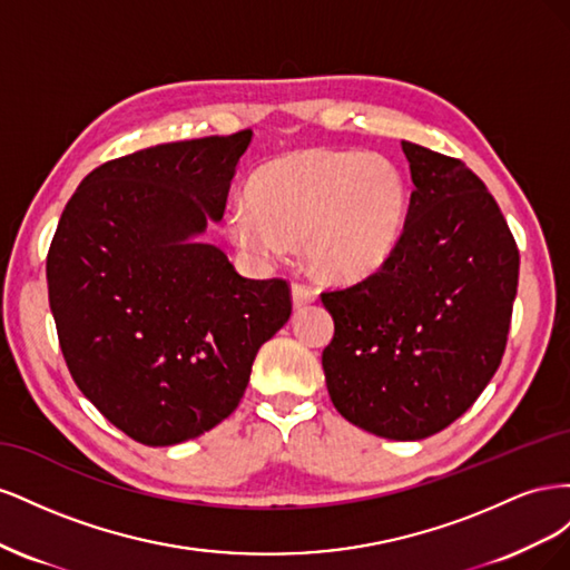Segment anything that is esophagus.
I'll list each match as a JSON object with an SVG mask.
<instances>
[{
	"label": "esophagus",
	"instance_id": "obj_1",
	"mask_svg": "<svg viewBox=\"0 0 570 570\" xmlns=\"http://www.w3.org/2000/svg\"><path fill=\"white\" fill-rule=\"evenodd\" d=\"M316 299V292L312 287H306L302 283H295L292 285V304H295V308H304Z\"/></svg>",
	"mask_w": 570,
	"mask_h": 570
}]
</instances>
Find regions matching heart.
Returning <instances> with one entry per match:
<instances>
[{"label": "heart", "instance_id": "obj_1", "mask_svg": "<svg viewBox=\"0 0 570 570\" xmlns=\"http://www.w3.org/2000/svg\"><path fill=\"white\" fill-rule=\"evenodd\" d=\"M245 195L226 214L230 243L258 262L302 243L308 268L331 283L381 268L409 214L404 170L377 151H285L254 170Z\"/></svg>", "mask_w": 570, "mask_h": 570}]
</instances>
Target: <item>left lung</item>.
<instances>
[{"label": "left lung", "mask_w": 570, "mask_h": 570, "mask_svg": "<svg viewBox=\"0 0 570 570\" xmlns=\"http://www.w3.org/2000/svg\"><path fill=\"white\" fill-rule=\"evenodd\" d=\"M402 149L413 180L402 237L381 271L321 295L335 321L323 373L350 423L423 440L471 409L502 364L519 247L469 166Z\"/></svg>", "instance_id": "1"}]
</instances>
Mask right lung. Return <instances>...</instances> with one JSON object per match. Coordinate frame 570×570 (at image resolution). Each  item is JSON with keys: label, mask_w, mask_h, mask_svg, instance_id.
Returning <instances> with one entry per match:
<instances>
[{"label": "right lung", "mask_w": 570, "mask_h": 570, "mask_svg": "<svg viewBox=\"0 0 570 570\" xmlns=\"http://www.w3.org/2000/svg\"><path fill=\"white\" fill-rule=\"evenodd\" d=\"M252 130L101 164L47 254L49 306L76 385L135 442L170 446L228 419L258 347L287 323L281 278H243L199 239L220 220Z\"/></svg>", "instance_id": "right-lung-1"}]
</instances>
